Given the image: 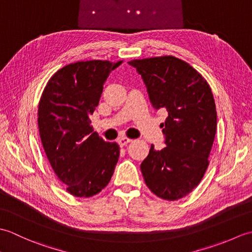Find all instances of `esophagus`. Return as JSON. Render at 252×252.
<instances>
[{
    "label": "esophagus",
    "instance_id": "esophagus-1",
    "mask_svg": "<svg viewBox=\"0 0 252 252\" xmlns=\"http://www.w3.org/2000/svg\"><path fill=\"white\" fill-rule=\"evenodd\" d=\"M130 142H132L131 138H127V137H120L119 140H118V143H119L120 146H126V144H129Z\"/></svg>",
    "mask_w": 252,
    "mask_h": 252
}]
</instances>
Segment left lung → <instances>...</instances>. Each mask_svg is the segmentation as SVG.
I'll return each mask as SVG.
<instances>
[{"label": "left lung", "instance_id": "obj_1", "mask_svg": "<svg viewBox=\"0 0 252 252\" xmlns=\"http://www.w3.org/2000/svg\"><path fill=\"white\" fill-rule=\"evenodd\" d=\"M147 88L155 109H165V146L141 164L147 187L164 200H178L200 183L209 165L217 132L215 98L207 80L189 63L174 56L129 62Z\"/></svg>", "mask_w": 252, "mask_h": 252}]
</instances>
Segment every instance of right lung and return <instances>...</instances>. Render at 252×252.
<instances>
[{"label":"right lung","mask_w":252,"mask_h":252,"mask_svg":"<svg viewBox=\"0 0 252 252\" xmlns=\"http://www.w3.org/2000/svg\"><path fill=\"white\" fill-rule=\"evenodd\" d=\"M123 61L69 63L47 81L37 107V126L57 178L74 197H92L108 185L120 155L117 143L93 132L90 116L109 73Z\"/></svg>","instance_id":"add662e5"}]
</instances>
